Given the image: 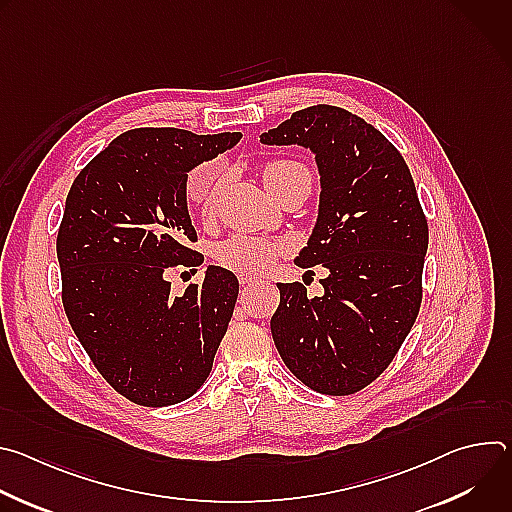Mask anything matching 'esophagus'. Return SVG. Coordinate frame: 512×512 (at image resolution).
I'll use <instances>...</instances> for the list:
<instances>
[{
    "instance_id": "esophagus-1",
    "label": "esophagus",
    "mask_w": 512,
    "mask_h": 512,
    "mask_svg": "<svg viewBox=\"0 0 512 512\" xmlns=\"http://www.w3.org/2000/svg\"><path fill=\"white\" fill-rule=\"evenodd\" d=\"M257 281H259V279H257L255 275H245V273L239 275V283H241V285H253V283H257Z\"/></svg>"
}]
</instances>
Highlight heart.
Segmentation results:
<instances>
[{
  "mask_svg": "<svg viewBox=\"0 0 512 512\" xmlns=\"http://www.w3.org/2000/svg\"><path fill=\"white\" fill-rule=\"evenodd\" d=\"M296 174H306L310 178V172L300 162L273 160L263 168V182L271 190ZM218 180H221V164L216 160L194 166L188 172L184 182V192L188 202L198 206L206 214L210 210L212 196L218 188ZM281 251L283 247L271 239L247 235V233H235L218 243L216 259L225 269L251 275V273L267 271L277 261Z\"/></svg>",
  "mask_w": 512,
  "mask_h": 512,
  "instance_id": "b5f03b06",
  "label": "heart"
}]
</instances>
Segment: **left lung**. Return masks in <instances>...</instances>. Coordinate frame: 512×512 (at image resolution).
Returning a JSON list of instances; mask_svg holds the SVG:
<instances>
[{
    "mask_svg": "<svg viewBox=\"0 0 512 512\" xmlns=\"http://www.w3.org/2000/svg\"><path fill=\"white\" fill-rule=\"evenodd\" d=\"M259 141L314 154L318 218L294 263L328 269L322 296L277 285L273 342L310 389L356 393L389 367L421 304L427 223L411 172L379 129L332 105L296 111Z\"/></svg>",
    "mask_w": 512,
    "mask_h": 512,
    "instance_id": "obj_1",
    "label": "left lung"
}]
</instances>
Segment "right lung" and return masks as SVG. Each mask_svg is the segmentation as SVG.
<instances>
[{"instance_id":"obj_1","label":"right lung","mask_w":512,"mask_h":512,"mask_svg":"<svg viewBox=\"0 0 512 512\" xmlns=\"http://www.w3.org/2000/svg\"><path fill=\"white\" fill-rule=\"evenodd\" d=\"M243 135L176 127L121 133L77 176L56 239L68 322L107 383L129 401L166 407L210 375L239 296L233 271L206 265L200 285L170 294L172 265L196 267L184 182Z\"/></svg>"}]
</instances>
